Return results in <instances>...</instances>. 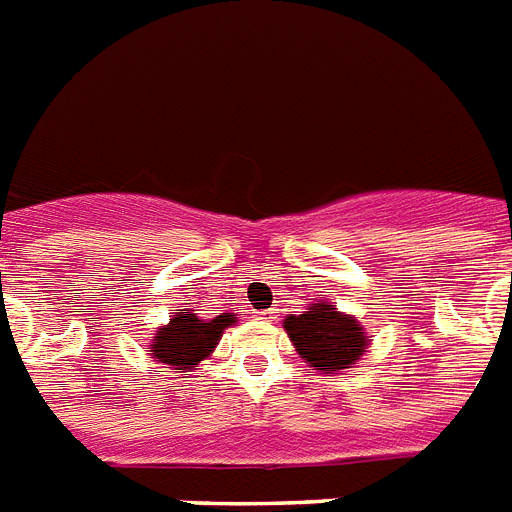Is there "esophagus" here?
<instances>
[{
	"label": "esophagus",
	"instance_id": "34e87169",
	"mask_svg": "<svg viewBox=\"0 0 512 512\" xmlns=\"http://www.w3.org/2000/svg\"><path fill=\"white\" fill-rule=\"evenodd\" d=\"M256 318H259V321H274V310H259V313H256Z\"/></svg>",
	"mask_w": 512,
	"mask_h": 512
}]
</instances>
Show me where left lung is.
<instances>
[{"label":"left lung","mask_w":512,"mask_h":512,"mask_svg":"<svg viewBox=\"0 0 512 512\" xmlns=\"http://www.w3.org/2000/svg\"><path fill=\"white\" fill-rule=\"evenodd\" d=\"M285 331L298 355L321 373H342L368 352V336L360 321L326 300L313 303L300 316H287Z\"/></svg>","instance_id":"1"}]
</instances>
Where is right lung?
Listing matches in <instances>:
<instances>
[{
	"label": "right lung",
	"mask_w": 512,
	"mask_h": 512,
	"mask_svg": "<svg viewBox=\"0 0 512 512\" xmlns=\"http://www.w3.org/2000/svg\"><path fill=\"white\" fill-rule=\"evenodd\" d=\"M235 323L230 313L212 318V321H202V318L186 310V313H176L170 318L168 326L157 329L152 336L150 355L163 365H170L178 373H189L202 360H207L214 352L217 342H220L222 331Z\"/></svg>",
	"instance_id": "add662e5"
}]
</instances>
